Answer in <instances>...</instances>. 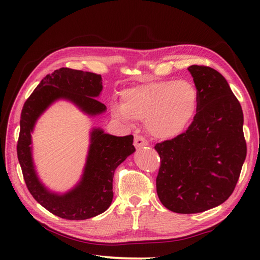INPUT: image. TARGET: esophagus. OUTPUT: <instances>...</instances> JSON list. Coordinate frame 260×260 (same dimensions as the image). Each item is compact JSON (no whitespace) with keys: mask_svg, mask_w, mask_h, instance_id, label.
Masks as SVG:
<instances>
[{"mask_svg":"<svg viewBox=\"0 0 260 260\" xmlns=\"http://www.w3.org/2000/svg\"><path fill=\"white\" fill-rule=\"evenodd\" d=\"M134 145L136 148H141V147H144L148 145V142L144 139L143 136L140 135H135V139H134Z\"/></svg>","mask_w":260,"mask_h":260,"instance_id":"obj_1","label":"esophagus"}]
</instances>
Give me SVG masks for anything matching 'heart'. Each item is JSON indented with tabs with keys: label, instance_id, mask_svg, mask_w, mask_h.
<instances>
[{
	"label": "heart",
	"instance_id": "heart-1",
	"mask_svg": "<svg viewBox=\"0 0 260 260\" xmlns=\"http://www.w3.org/2000/svg\"><path fill=\"white\" fill-rule=\"evenodd\" d=\"M199 109V91L189 80H156L126 88L120 104L110 103L114 118L129 124L145 120L146 128L158 140H173L189 128Z\"/></svg>",
	"mask_w": 260,
	"mask_h": 260
}]
</instances>
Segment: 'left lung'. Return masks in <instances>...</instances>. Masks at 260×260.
<instances>
[{"label": "left lung", "instance_id": "left-lung-1", "mask_svg": "<svg viewBox=\"0 0 260 260\" xmlns=\"http://www.w3.org/2000/svg\"><path fill=\"white\" fill-rule=\"evenodd\" d=\"M199 91L196 119L185 133L155 145L159 157L156 192L176 213H199L222 204L234 192L247 154L244 114L224 77L190 66Z\"/></svg>", "mask_w": 260, "mask_h": 260}]
</instances>
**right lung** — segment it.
Returning a JSON list of instances; mask_svg holds the SVG:
<instances>
[{
    "mask_svg": "<svg viewBox=\"0 0 260 260\" xmlns=\"http://www.w3.org/2000/svg\"><path fill=\"white\" fill-rule=\"evenodd\" d=\"M103 90L101 75L60 68L47 75L22 108L18 158L25 184L32 197L54 215L68 220L89 219L106 211L113 201V176L116 168L135 152L133 135L114 136L101 127L89 132V146L79 181L66 192L43 183L33 159L32 133L38 119L59 101L69 102L88 117L106 112L97 98Z\"/></svg>",
    "mask_w": 260,
    "mask_h": 260,
    "instance_id": "obj_1",
    "label": "right lung"
}]
</instances>
